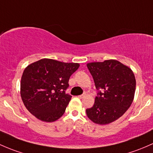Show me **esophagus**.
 Segmentation results:
<instances>
[{
	"label": "esophagus",
	"mask_w": 153,
	"mask_h": 153,
	"mask_svg": "<svg viewBox=\"0 0 153 153\" xmlns=\"http://www.w3.org/2000/svg\"><path fill=\"white\" fill-rule=\"evenodd\" d=\"M85 96V94H82V95L78 96V97H79V99H82V98H84Z\"/></svg>",
	"instance_id": "1"
}]
</instances>
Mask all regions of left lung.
Wrapping results in <instances>:
<instances>
[{"label":"left lung","instance_id":"1","mask_svg":"<svg viewBox=\"0 0 153 153\" xmlns=\"http://www.w3.org/2000/svg\"><path fill=\"white\" fill-rule=\"evenodd\" d=\"M99 91L88 117L98 124L117 120L128 110L134 99L135 78L133 71L116 59L87 64Z\"/></svg>","mask_w":153,"mask_h":153}]
</instances>
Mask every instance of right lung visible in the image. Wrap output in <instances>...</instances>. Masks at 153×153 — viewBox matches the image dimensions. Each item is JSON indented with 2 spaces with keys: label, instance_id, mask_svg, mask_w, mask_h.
Segmentation results:
<instances>
[{
  "label": "right lung",
  "instance_id": "right-lung-1",
  "mask_svg": "<svg viewBox=\"0 0 153 153\" xmlns=\"http://www.w3.org/2000/svg\"><path fill=\"white\" fill-rule=\"evenodd\" d=\"M79 67V63L46 58L28 65L20 82V96L26 109L42 122L59 119L72 97L65 94L69 78Z\"/></svg>",
  "mask_w": 153,
  "mask_h": 153
}]
</instances>
